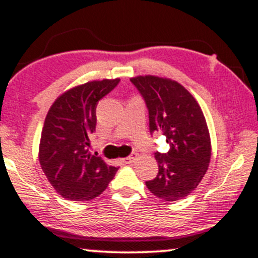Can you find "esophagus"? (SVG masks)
<instances>
[{
    "instance_id": "esophagus-1",
    "label": "esophagus",
    "mask_w": 258,
    "mask_h": 258,
    "mask_svg": "<svg viewBox=\"0 0 258 258\" xmlns=\"http://www.w3.org/2000/svg\"><path fill=\"white\" fill-rule=\"evenodd\" d=\"M137 153H132L131 155H130V157H127V158H124L123 159V163L124 164H131V163H134V161L136 160V158H137Z\"/></svg>"
}]
</instances>
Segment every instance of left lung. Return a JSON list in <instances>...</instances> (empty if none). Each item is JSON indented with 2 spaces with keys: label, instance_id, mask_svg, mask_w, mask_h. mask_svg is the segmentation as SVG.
Instances as JSON below:
<instances>
[{
  "label": "left lung",
  "instance_id": "left-lung-1",
  "mask_svg": "<svg viewBox=\"0 0 258 258\" xmlns=\"http://www.w3.org/2000/svg\"><path fill=\"white\" fill-rule=\"evenodd\" d=\"M131 82L148 107L151 134L163 132L170 144L165 154L155 153L159 171L147 181V187L163 201H179L197 187L208 170L212 146L205 115L176 81L138 76Z\"/></svg>",
  "mask_w": 258,
  "mask_h": 258
}]
</instances>
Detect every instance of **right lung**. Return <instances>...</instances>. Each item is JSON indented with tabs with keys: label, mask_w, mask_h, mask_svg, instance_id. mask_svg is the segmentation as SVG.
Returning a JSON list of instances; mask_svg holds the SVG:
<instances>
[{
	"label": "right lung",
	"mask_w": 258,
	"mask_h": 258,
	"mask_svg": "<svg viewBox=\"0 0 258 258\" xmlns=\"http://www.w3.org/2000/svg\"><path fill=\"white\" fill-rule=\"evenodd\" d=\"M120 78L90 81L66 90L53 101L41 131L39 161L55 191L71 201L98 197L114 179L117 168L89 152L97 124L98 101Z\"/></svg>",
	"instance_id": "add662e5"
}]
</instances>
